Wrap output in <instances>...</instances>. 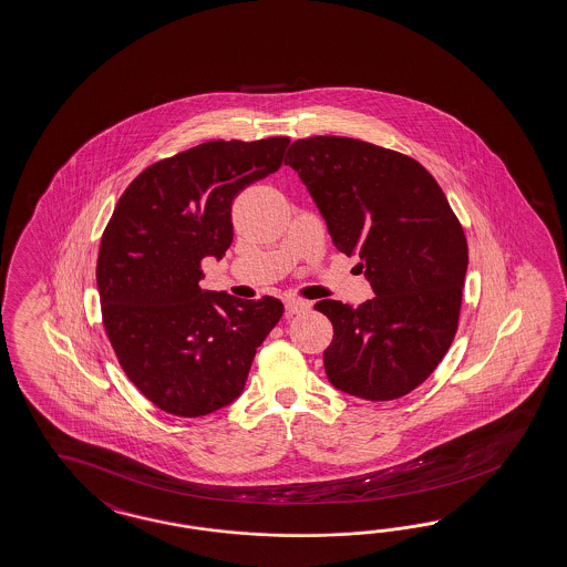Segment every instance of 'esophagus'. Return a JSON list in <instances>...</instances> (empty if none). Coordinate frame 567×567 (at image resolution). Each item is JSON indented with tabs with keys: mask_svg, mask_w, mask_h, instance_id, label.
I'll return each mask as SVG.
<instances>
[{
	"mask_svg": "<svg viewBox=\"0 0 567 567\" xmlns=\"http://www.w3.org/2000/svg\"><path fill=\"white\" fill-rule=\"evenodd\" d=\"M285 307H287L289 316H295V313H305V311L311 307V303L299 299V297H289V299L285 301Z\"/></svg>",
	"mask_w": 567,
	"mask_h": 567,
	"instance_id": "obj_1",
	"label": "esophagus"
}]
</instances>
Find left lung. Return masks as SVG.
<instances>
[{"mask_svg": "<svg viewBox=\"0 0 567 567\" xmlns=\"http://www.w3.org/2000/svg\"><path fill=\"white\" fill-rule=\"evenodd\" d=\"M285 164L374 292L360 307L316 303L333 326L326 374L360 400H398L429 379L455 338L470 262L463 227L426 167L373 143L299 138Z\"/></svg>", "mask_w": 567, "mask_h": 567, "instance_id": "left-lung-1", "label": "left lung"}]
</instances>
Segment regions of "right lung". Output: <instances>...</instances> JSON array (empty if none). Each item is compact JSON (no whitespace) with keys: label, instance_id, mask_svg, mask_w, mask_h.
<instances>
[{"label":"right lung","instance_id":"right-lung-1","mask_svg":"<svg viewBox=\"0 0 567 567\" xmlns=\"http://www.w3.org/2000/svg\"><path fill=\"white\" fill-rule=\"evenodd\" d=\"M289 137L208 141L143 169L102 235L96 282L116 359L167 414L198 417L234 403L258 346L285 307L200 289L203 258L234 241L231 203L277 172Z\"/></svg>","mask_w":567,"mask_h":567}]
</instances>
